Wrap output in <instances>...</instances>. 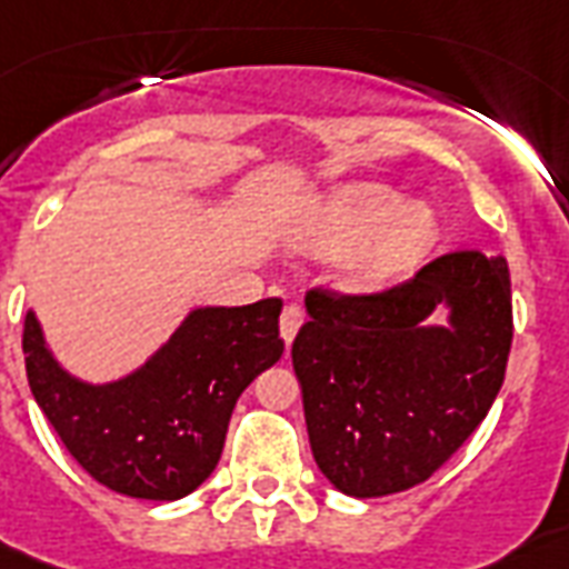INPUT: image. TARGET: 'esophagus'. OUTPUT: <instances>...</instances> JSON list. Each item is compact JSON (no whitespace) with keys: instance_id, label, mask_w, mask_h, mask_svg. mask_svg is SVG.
I'll return each instance as SVG.
<instances>
[{"instance_id":"esophagus-1","label":"esophagus","mask_w":569,"mask_h":569,"mask_svg":"<svg viewBox=\"0 0 569 569\" xmlns=\"http://www.w3.org/2000/svg\"><path fill=\"white\" fill-rule=\"evenodd\" d=\"M302 320H306L302 308L284 306V311H281V320H279V329H281V338H284V345H290V341H293V335L299 332Z\"/></svg>"}]
</instances>
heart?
Here are the masks:
<instances>
[{
    "instance_id": "obj_1",
    "label": "heart",
    "mask_w": 569,
    "mask_h": 569,
    "mask_svg": "<svg viewBox=\"0 0 569 569\" xmlns=\"http://www.w3.org/2000/svg\"><path fill=\"white\" fill-rule=\"evenodd\" d=\"M299 243L338 254L335 281L345 290H377L403 279L436 243V219L425 204L403 201L382 183H353L317 207Z\"/></svg>"
}]
</instances>
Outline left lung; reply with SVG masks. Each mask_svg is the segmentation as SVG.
Returning a JSON list of instances; mask_svg holds the SVG:
<instances>
[{"instance_id":"8db88e82","label":"left lung","mask_w":569,"mask_h":569,"mask_svg":"<svg viewBox=\"0 0 569 569\" xmlns=\"http://www.w3.org/2000/svg\"><path fill=\"white\" fill-rule=\"evenodd\" d=\"M445 305L448 327H427ZM293 341L308 442L356 499L427 481L490 412L513 338L508 261L448 252L382 293H306Z\"/></svg>"}]
</instances>
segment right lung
Returning a JSON list of instances; mask_svg holds the SVG:
<instances>
[{
  "instance_id": "right-lung-1",
  "label": "right lung",
  "mask_w": 569,
  "mask_h": 569,
  "mask_svg": "<svg viewBox=\"0 0 569 569\" xmlns=\"http://www.w3.org/2000/svg\"><path fill=\"white\" fill-rule=\"evenodd\" d=\"M281 299L189 311L157 353L116 382L70 377L26 315V377L70 457L130 499L174 501L198 490L222 457L246 386L284 353Z\"/></svg>"
}]
</instances>
